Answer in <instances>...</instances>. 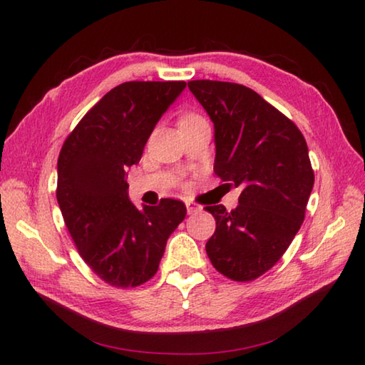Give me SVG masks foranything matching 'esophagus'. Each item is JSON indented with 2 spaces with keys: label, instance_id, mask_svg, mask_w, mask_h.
<instances>
[{
  "label": "esophagus",
  "instance_id": "esophagus-1",
  "mask_svg": "<svg viewBox=\"0 0 365 365\" xmlns=\"http://www.w3.org/2000/svg\"><path fill=\"white\" fill-rule=\"evenodd\" d=\"M201 206L196 205V202H191V201H187V212L188 214H195V212H200L201 211Z\"/></svg>",
  "mask_w": 365,
  "mask_h": 365
}]
</instances>
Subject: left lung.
<instances>
[{"instance_id":"1","label":"left lung","mask_w":365,"mask_h":365,"mask_svg":"<svg viewBox=\"0 0 365 365\" xmlns=\"http://www.w3.org/2000/svg\"><path fill=\"white\" fill-rule=\"evenodd\" d=\"M214 122V172L242 188L238 206H206L215 232L206 243L214 269L233 282L264 275L285 255L304 220L314 187L307 143L296 123L248 86L191 80Z\"/></svg>"}]
</instances>
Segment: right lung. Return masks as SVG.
<instances>
[{
    "instance_id": "add662e5",
    "label": "right lung",
    "mask_w": 365,
    "mask_h": 365,
    "mask_svg": "<svg viewBox=\"0 0 365 365\" xmlns=\"http://www.w3.org/2000/svg\"><path fill=\"white\" fill-rule=\"evenodd\" d=\"M185 86L182 80L117 85L61 148L56 197L64 224L86 265L115 288L156 275L170 233L187 215L172 197L138 209L125 182V170L140 163L154 125Z\"/></svg>"
}]
</instances>
